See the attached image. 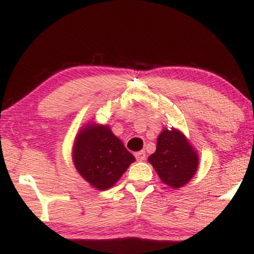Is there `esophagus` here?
<instances>
[{
    "label": "esophagus",
    "mask_w": 254,
    "mask_h": 254,
    "mask_svg": "<svg viewBox=\"0 0 254 254\" xmlns=\"http://www.w3.org/2000/svg\"><path fill=\"white\" fill-rule=\"evenodd\" d=\"M135 156H136L137 161H144L145 160V153L143 150L137 151V153H135Z\"/></svg>",
    "instance_id": "34e87169"
}]
</instances>
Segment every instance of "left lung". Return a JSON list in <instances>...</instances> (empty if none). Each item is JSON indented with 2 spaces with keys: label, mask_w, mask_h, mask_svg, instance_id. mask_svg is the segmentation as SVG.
Returning <instances> with one entry per match:
<instances>
[{
  "label": "left lung",
  "mask_w": 254,
  "mask_h": 254,
  "mask_svg": "<svg viewBox=\"0 0 254 254\" xmlns=\"http://www.w3.org/2000/svg\"><path fill=\"white\" fill-rule=\"evenodd\" d=\"M148 161L162 183L179 189L196 174L199 157L182 131L165 127L157 137L155 153L148 157Z\"/></svg>",
  "instance_id": "1"
}]
</instances>
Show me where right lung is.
Segmentation results:
<instances>
[{
	"mask_svg": "<svg viewBox=\"0 0 254 254\" xmlns=\"http://www.w3.org/2000/svg\"><path fill=\"white\" fill-rule=\"evenodd\" d=\"M72 162L81 177L104 191L121 179L135 156L111 131L109 125L87 123L75 136Z\"/></svg>",
	"mask_w": 254,
	"mask_h": 254,
	"instance_id": "right-lung-1",
	"label": "right lung"
}]
</instances>
